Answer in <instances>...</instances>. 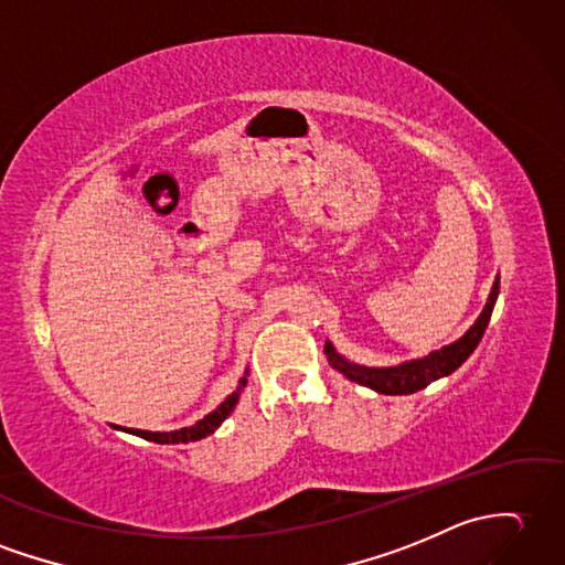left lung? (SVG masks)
Instances as JSON below:
<instances>
[{"instance_id":"1","label":"left lung","mask_w":565,"mask_h":565,"mask_svg":"<svg viewBox=\"0 0 565 565\" xmlns=\"http://www.w3.org/2000/svg\"><path fill=\"white\" fill-rule=\"evenodd\" d=\"M498 288H501V277H495L487 306H483L475 324H471L469 330L460 339H457V342L430 351L428 356L404 361L399 365H387V369L385 365L383 369H377V365H361V363H353V361L344 359L342 353L334 349L330 339H327L324 342L327 361H330L334 371L349 377L351 383L371 387V390L380 392V395H412V392H418L426 385H430L433 380H440L445 375L455 373L471 356V353H475L483 332H487V327H489L491 312H493L495 298H498Z\"/></svg>"}]
</instances>
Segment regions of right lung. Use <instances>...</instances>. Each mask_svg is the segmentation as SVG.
Returning a JSON list of instances; mask_svg holds the SVG:
<instances>
[{"label": "right lung", "mask_w": 565, "mask_h": 565, "mask_svg": "<svg viewBox=\"0 0 565 565\" xmlns=\"http://www.w3.org/2000/svg\"><path fill=\"white\" fill-rule=\"evenodd\" d=\"M247 375H250V371H245V375L241 377L238 387H235L233 395H228L226 399H223L216 409L212 414H206L204 418H200V422L192 424V426H185V428H178V430H139V428H122L127 433H132V436H139L143 440H151V443H159V445H178V443H194V440H202L206 436H212V433L226 422V418L231 416V412L235 409V404H238L241 399V392L245 390L247 385ZM120 428V426H115Z\"/></svg>", "instance_id": "obj_1"}]
</instances>
